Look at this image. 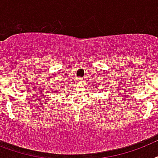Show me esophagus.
<instances>
[{
    "label": "esophagus",
    "mask_w": 158,
    "mask_h": 158,
    "mask_svg": "<svg viewBox=\"0 0 158 158\" xmlns=\"http://www.w3.org/2000/svg\"><path fill=\"white\" fill-rule=\"evenodd\" d=\"M81 81H82V79H81V77H78L77 78V82L81 83Z\"/></svg>",
    "instance_id": "34e87169"
}]
</instances>
